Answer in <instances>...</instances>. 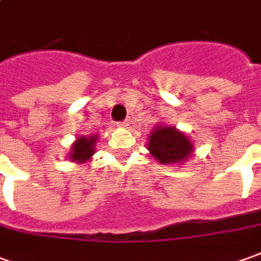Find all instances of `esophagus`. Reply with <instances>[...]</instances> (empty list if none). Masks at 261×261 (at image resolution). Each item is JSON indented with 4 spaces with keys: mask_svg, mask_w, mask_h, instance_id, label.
Listing matches in <instances>:
<instances>
[{
    "mask_svg": "<svg viewBox=\"0 0 261 261\" xmlns=\"http://www.w3.org/2000/svg\"><path fill=\"white\" fill-rule=\"evenodd\" d=\"M129 123H130V120H129V119H125V120H122V122H119L118 126H120V127H126V126H129Z\"/></svg>",
    "mask_w": 261,
    "mask_h": 261,
    "instance_id": "1",
    "label": "esophagus"
}]
</instances>
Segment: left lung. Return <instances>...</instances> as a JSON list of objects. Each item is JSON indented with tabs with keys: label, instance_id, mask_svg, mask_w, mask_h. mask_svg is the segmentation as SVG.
Returning <instances> with one entry per match:
<instances>
[{
	"label": "left lung",
	"instance_id": "8db88e82",
	"mask_svg": "<svg viewBox=\"0 0 261 261\" xmlns=\"http://www.w3.org/2000/svg\"><path fill=\"white\" fill-rule=\"evenodd\" d=\"M148 149L155 159L161 164H182L185 159L191 156L194 145L188 136L175 127L159 125L153 127L149 135Z\"/></svg>",
	"mask_w": 261,
	"mask_h": 261
}]
</instances>
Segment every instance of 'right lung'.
Returning a JSON list of instances; mask_svg holds the SVG:
<instances>
[{
	"instance_id": "obj_1",
	"label": "right lung",
	"mask_w": 261,
	"mask_h": 261,
	"mask_svg": "<svg viewBox=\"0 0 261 261\" xmlns=\"http://www.w3.org/2000/svg\"><path fill=\"white\" fill-rule=\"evenodd\" d=\"M97 138H99V135L79 136L77 139H76V142L71 145L70 159L73 162H77V164L87 162L94 153V143L97 141Z\"/></svg>"
}]
</instances>
